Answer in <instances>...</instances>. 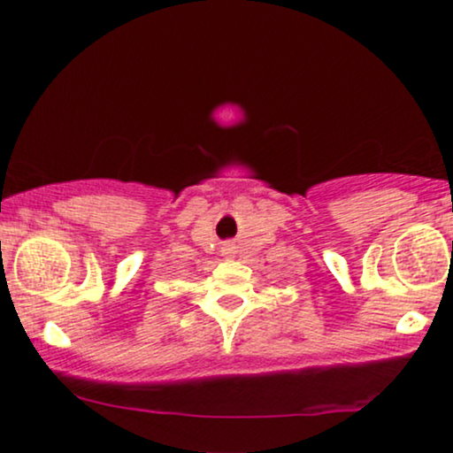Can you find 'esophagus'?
<instances>
[{
	"label": "esophagus",
	"instance_id": "34e87169",
	"mask_svg": "<svg viewBox=\"0 0 453 453\" xmlns=\"http://www.w3.org/2000/svg\"><path fill=\"white\" fill-rule=\"evenodd\" d=\"M223 256H232V249H230V247L223 249Z\"/></svg>",
	"mask_w": 453,
	"mask_h": 453
}]
</instances>
